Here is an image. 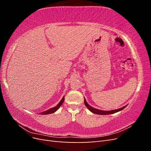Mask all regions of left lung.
<instances>
[{
	"mask_svg": "<svg viewBox=\"0 0 151 151\" xmlns=\"http://www.w3.org/2000/svg\"><path fill=\"white\" fill-rule=\"evenodd\" d=\"M84 104L86 105V106L89 109V110L91 111L92 113H94V114H97V115H110V114H113V113H115L116 112H118L120 111L121 110H122V109H124L126 106L127 105L125 106H123L121 108H119V109H114V110H111V111H103V110H100V109H96V108H94L92 106H91L90 105L87 103L86 99L84 98Z\"/></svg>",
	"mask_w": 151,
	"mask_h": 151,
	"instance_id": "left-lung-1",
	"label": "left lung"
}]
</instances>
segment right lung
Instances as JSON below:
<instances>
[{
	"instance_id": "obj_1",
	"label": "right lung",
	"mask_w": 151,
	"mask_h": 151,
	"mask_svg": "<svg viewBox=\"0 0 151 151\" xmlns=\"http://www.w3.org/2000/svg\"><path fill=\"white\" fill-rule=\"evenodd\" d=\"M64 98H65L64 96L63 97V98L61 99V101H60V102H59V103L56 106H55V107H53V108H50V109H48V110H47V111H43V112L40 113L41 115H48V114L53 113H54V112H55V111L57 110V109L60 107L61 105L63 104V101H64Z\"/></svg>"
}]
</instances>
